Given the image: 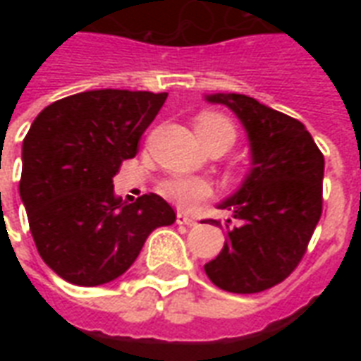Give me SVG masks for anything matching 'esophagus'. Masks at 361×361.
<instances>
[{
  "mask_svg": "<svg viewBox=\"0 0 361 361\" xmlns=\"http://www.w3.org/2000/svg\"><path fill=\"white\" fill-rule=\"evenodd\" d=\"M176 222H178V224H183V226H197V220L188 216V214H183V212H178Z\"/></svg>",
  "mask_w": 361,
  "mask_h": 361,
  "instance_id": "34e87169",
  "label": "esophagus"
}]
</instances>
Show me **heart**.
I'll return each instance as SVG.
<instances>
[{"instance_id":"b5f03b06","label":"heart","mask_w":361,"mask_h":361,"mask_svg":"<svg viewBox=\"0 0 361 361\" xmlns=\"http://www.w3.org/2000/svg\"><path fill=\"white\" fill-rule=\"evenodd\" d=\"M197 133L204 145L224 141L232 147V142L235 141L234 123L226 116L216 111H203L197 118ZM211 183L203 178H193V176H173L160 183V195L183 209L211 197Z\"/></svg>"}]
</instances>
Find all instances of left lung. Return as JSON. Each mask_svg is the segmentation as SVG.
<instances>
[{"instance_id": "left-lung-1", "label": "left lung", "mask_w": 361, "mask_h": 361, "mask_svg": "<svg viewBox=\"0 0 361 361\" xmlns=\"http://www.w3.org/2000/svg\"><path fill=\"white\" fill-rule=\"evenodd\" d=\"M204 100L234 111L251 150L242 188L219 204L240 224L224 222V247L204 272L220 290L257 294L290 276L307 250L323 212L325 158L302 121L251 96L219 92ZM209 224L222 228L220 220Z\"/></svg>"}]
</instances>
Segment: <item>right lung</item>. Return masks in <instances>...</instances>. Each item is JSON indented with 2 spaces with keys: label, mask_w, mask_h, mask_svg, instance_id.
<instances>
[{
  "label": "right lung",
  "mask_w": 361,
  "mask_h": 361,
  "mask_svg": "<svg viewBox=\"0 0 361 361\" xmlns=\"http://www.w3.org/2000/svg\"><path fill=\"white\" fill-rule=\"evenodd\" d=\"M168 92L87 90L46 106L23 141L19 193L36 250L77 286L111 282L176 212L157 193L123 203L114 176L139 150Z\"/></svg>",
  "instance_id": "1"
}]
</instances>
